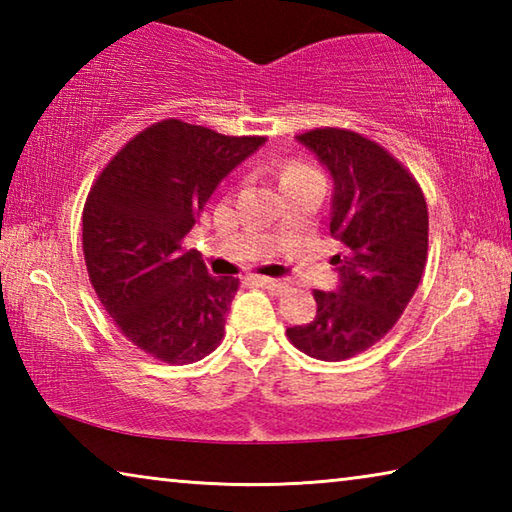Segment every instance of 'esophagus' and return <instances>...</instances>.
Listing matches in <instances>:
<instances>
[{
    "mask_svg": "<svg viewBox=\"0 0 512 512\" xmlns=\"http://www.w3.org/2000/svg\"><path fill=\"white\" fill-rule=\"evenodd\" d=\"M255 282L259 284V287H264V289L273 291V293L282 291V289H287V282H282V280H275V277H264V275H257V277H255Z\"/></svg>",
    "mask_w": 512,
    "mask_h": 512,
    "instance_id": "esophagus-1",
    "label": "esophagus"
}]
</instances>
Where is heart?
<instances>
[{"mask_svg": "<svg viewBox=\"0 0 512 512\" xmlns=\"http://www.w3.org/2000/svg\"><path fill=\"white\" fill-rule=\"evenodd\" d=\"M309 178H320V173L311 167V164L302 160H289L280 173L282 187H287L291 183H300V180H309Z\"/></svg>", "mask_w": 512, "mask_h": 512, "instance_id": "b5f03b06", "label": "heart"}]
</instances>
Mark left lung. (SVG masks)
<instances>
[{"label":"left lung","instance_id":"8db88e82","mask_svg":"<svg viewBox=\"0 0 512 512\" xmlns=\"http://www.w3.org/2000/svg\"><path fill=\"white\" fill-rule=\"evenodd\" d=\"M334 180L329 232L341 244L336 291H314L316 318L287 329L300 352L345 361L391 332L422 280L429 246L427 201L400 160L345 128L298 135Z\"/></svg>","mask_w":512,"mask_h":512}]
</instances>
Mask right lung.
Here are the masks:
<instances>
[{"label": "right lung", "instance_id": "1", "mask_svg": "<svg viewBox=\"0 0 512 512\" xmlns=\"http://www.w3.org/2000/svg\"><path fill=\"white\" fill-rule=\"evenodd\" d=\"M266 137L180 119L135 135L83 207L85 266L103 309L137 348L171 366L219 348L237 277H212L185 237L221 180Z\"/></svg>", "mask_w": 512, "mask_h": 512}]
</instances>
